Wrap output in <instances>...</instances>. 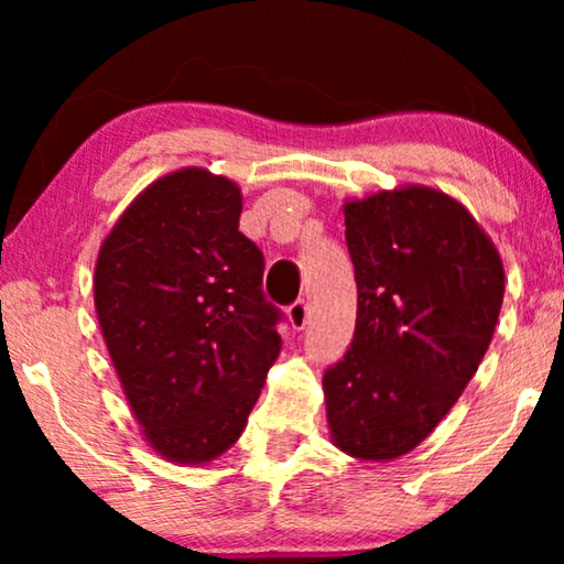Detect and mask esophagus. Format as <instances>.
<instances>
[{
	"label": "esophagus",
	"instance_id": "34e87169",
	"mask_svg": "<svg viewBox=\"0 0 564 564\" xmlns=\"http://www.w3.org/2000/svg\"><path fill=\"white\" fill-rule=\"evenodd\" d=\"M288 318L292 323V328H297V330L307 326V321H311V307H307L305 300H295V303L290 305Z\"/></svg>",
	"mask_w": 564,
	"mask_h": 564
}]
</instances>
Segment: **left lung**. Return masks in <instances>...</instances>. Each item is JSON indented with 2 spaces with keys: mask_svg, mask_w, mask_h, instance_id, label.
I'll list each match as a JSON object with an SVG mask.
<instances>
[{
  "mask_svg": "<svg viewBox=\"0 0 564 564\" xmlns=\"http://www.w3.org/2000/svg\"><path fill=\"white\" fill-rule=\"evenodd\" d=\"M357 280L349 349L323 375L338 449L395 459L457 403L503 305V264L465 207L429 187L346 203Z\"/></svg>",
  "mask_w": 564,
  "mask_h": 564,
  "instance_id": "1",
  "label": "left lung"
}]
</instances>
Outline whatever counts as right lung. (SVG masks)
I'll return each mask as SVG.
<instances>
[{
	"label": "right lung",
	"instance_id": "obj_1",
	"mask_svg": "<svg viewBox=\"0 0 564 564\" xmlns=\"http://www.w3.org/2000/svg\"><path fill=\"white\" fill-rule=\"evenodd\" d=\"M241 192L205 169L153 182L99 249L95 305L153 449L210 462L241 436L282 349L264 253L238 230Z\"/></svg>",
	"mask_w": 564,
	"mask_h": 564
}]
</instances>
